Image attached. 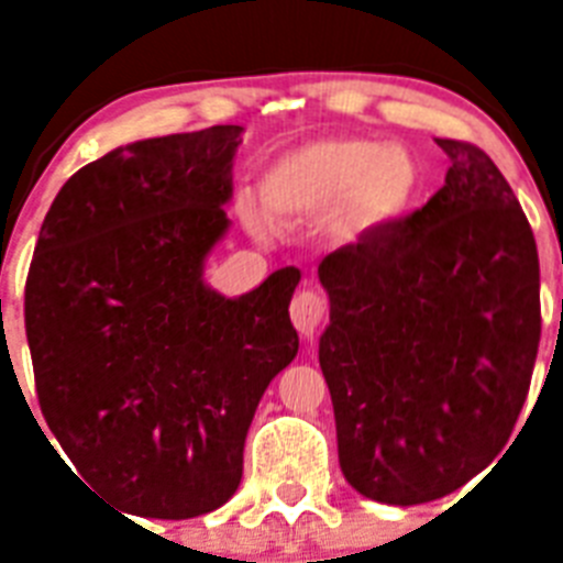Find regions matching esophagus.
<instances>
[{
	"label": "esophagus",
	"instance_id": "obj_1",
	"mask_svg": "<svg viewBox=\"0 0 563 563\" xmlns=\"http://www.w3.org/2000/svg\"><path fill=\"white\" fill-rule=\"evenodd\" d=\"M324 312H327V301L318 290H301L296 292V298H292L290 318L301 335L310 338L312 332L318 330V324L324 321Z\"/></svg>",
	"mask_w": 563,
	"mask_h": 563
}]
</instances>
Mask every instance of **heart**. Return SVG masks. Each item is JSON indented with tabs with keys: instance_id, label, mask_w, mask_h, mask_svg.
Here are the masks:
<instances>
[{
	"instance_id": "heart-1",
	"label": "heart",
	"mask_w": 563,
	"mask_h": 563,
	"mask_svg": "<svg viewBox=\"0 0 563 563\" xmlns=\"http://www.w3.org/2000/svg\"><path fill=\"white\" fill-rule=\"evenodd\" d=\"M420 188V166L402 146L369 137H327L296 146L267 166L262 177V206L276 222L341 211L355 206L372 222L400 217ZM253 231H265L256 213H247Z\"/></svg>"
}]
</instances>
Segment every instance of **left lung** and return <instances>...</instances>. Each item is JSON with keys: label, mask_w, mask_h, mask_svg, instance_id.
Masks as SVG:
<instances>
[{"label": "left lung", "mask_w": 563, "mask_h": 563, "mask_svg": "<svg viewBox=\"0 0 563 563\" xmlns=\"http://www.w3.org/2000/svg\"><path fill=\"white\" fill-rule=\"evenodd\" d=\"M437 146L445 186L318 265L338 462L383 505L442 499L496 460L541 338L539 251L514 188L474 143Z\"/></svg>", "instance_id": "obj_1"}]
</instances>
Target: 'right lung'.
I'll return each instance as SVG.
<instances>
[{
  "instance_id": "right-lung-1",
  "label": "right lung",
  "mask_w": 563,
  "mask_h": 563,
  "mask_svg": "<svg viewBox=\"0 0 563 563\" xmlns=\"http://www.w3.org/2000/svg\"><path fill=\"white\" fill-rule=\"evenodd\" d=\"M239 143L242 126H211L114 148L38 231L24 285L38 406L81 479L129 514L225 505L258 400L298 352L296 267L239 298L202 282Z\"/></svg>"
}]
</instances>
